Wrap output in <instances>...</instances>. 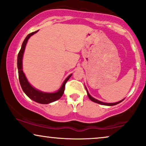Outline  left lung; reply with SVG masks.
Here are the masks:
<instances>
[{"mask_svg": "<svg viewBox=\"0 0 146 146\" xmlns=\"http://www.w3.org/2000/svg\"><path fill=\"white\" fill-rule=\"evenodd\" d=\"M85 88H86V92H87V94H88V98H90V101H93V102H94V103H96L100 104V105H106V106H113V105H117V104L120 103L121 102H122V101H123V100H124V99H123V100H121V101H118V102H117V103H104V102H102V101H98V100L96 99V98H94L92 97V96H90V94H89V92H88V90H87V88H86V86H85Z\"/></svg>", "mask_w": 146, "mask_h": 146, "instance_id": "8db88e82", "label": "left lung"}]
</instances>
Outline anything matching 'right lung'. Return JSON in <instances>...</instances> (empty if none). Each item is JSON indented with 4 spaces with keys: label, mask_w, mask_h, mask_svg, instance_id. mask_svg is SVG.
<instances>
[{
    "label": "right lung",
    "mask_w": 146,
    "mask_h": 146,
    "mask_svg": "<svg viewBox=\"0 0 146 146\" xmlns=\"http://www.w3.org/2000/svg\"><path fill=\"white\" fill-rule=\"evenodd\" d=\"M37 31L33 32V33H29L25 40L23 42L21 48L17 56V68H18V73H19V82L23 90L25 93L28 97L31 98L33 101L37 102V103L40 104H49L60 99L63 95L64 89H65V84L67 82V81L69 80L72 74H70L66 78V80L64 81L63 84H62L61 87L58 91L55 92H45L40 91V90L36 89L33 86H32L31 84L28 82L27 78L23 71V57L25 49L26 44H27L28 39L29 37L34 34L37 33Z\"/></svg>",
    "instance_id": "right-lung-1"
}]
</instances>
